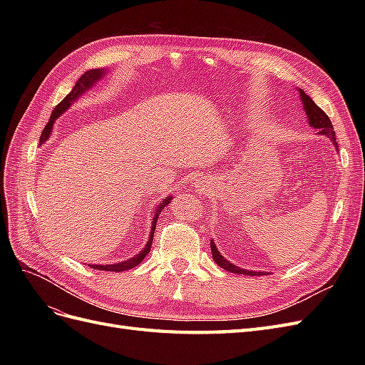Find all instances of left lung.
<instances>
[{
    "mask_svg": "<svg viewBox=\"0 0 365 365\" xmlns=\"http://www.w3.org/2000/svg\"><path fill=\"white\" fill-rule=\"evenodd\" d=\"M297 91L300 93V98H302L304 113H306V115H307L309 126L317 129L319 135H326L327 138L332 140L335 149L338 150V143H336V138H335V130H334V126H332V121H330V118L326 115V113L323 111V109L318 108V106L315 105V102L312 101V98L309 97L303 90H300V88H298ZM210 248H212L213 260L219 264L220 268H224L225 271L235 272V274H244V275H267V274H268V272H262V271L257 272V271H251V269H245V268L236 267V264L228 262V260L222 256V254H220V252L217 251L216 244L213 242V239L210 240Z\"/></svg>",
    "mask_w": 365,
    "mask_h": 365,
    "instance_id": "left-lung-1",
    "label": "left lung"
}]
</instances>
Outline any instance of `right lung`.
<instances>
[{"mask_svg": "<svg viewBox=\"0 0 365 365\" xmlns=\"http://www.w3.org/2000/svg\"><path fill=\"white\" fill-rule=\"evenodd\" d=\"M106 74V68H94V70H88L86 73H83L79 79H77L74 88L71 90V93H68L67 96H65L63 101L61 103H58L56 106H54L53 113L50 115V121L46 125V128H43L42 134H41V138H39V143L41 146L46 143L50 135H51V130H53V126H54V121H56L65 111H68L70 106L79 98L82 94H85L88 90H91V88L98 82L102 81V77H105ZM172 201V196H165V200H163L157 208L153 210L152 212V228H150V235H149V240L148 244L145 245V248H143L137 256L130 257L128 260H123V262H118V263H111V264H90L91 268L94 269H101V271H114V272H120V271H126V269H130L137 267V264H140L143 262V259H145L148 254L150 252V247H152V242H153V233H155V227H157V219L158 216L161 215V212L164 210L165 205H169V202Z\"/></svg>", "mask_w": 365, "mask_h": 365, "instance_id": "add662e5", "label": "right lung"}]
</instances>
